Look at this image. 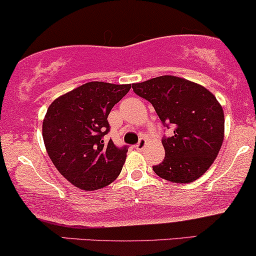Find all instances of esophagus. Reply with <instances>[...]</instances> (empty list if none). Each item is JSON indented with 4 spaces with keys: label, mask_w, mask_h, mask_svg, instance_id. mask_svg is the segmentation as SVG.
<instances>
[{
    "label": "esophagus",
    "mask_w": 256,
    "mask_h": 256,
    "mask_svg": "<svg viewBox=\"0 0 256 256\" xmlns=\"http://www.w3.org/2000/svg\"><path fill=\"white\" fill-rule=\"evenodd\" d=\"M145 146H146V139H145V138H140L139 142L136 144V148H138V150H142V148H145Z\"/></svg>",
    "instance_id": "1"
}]
</instances>
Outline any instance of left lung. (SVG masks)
<instances>
[{"instance_id": "1", "label": "left lung", "mask_w": 256, "mask_h": 256, "mask_svg": "<svg viewBox=\"0 0 256 256\" xmlns=\"http://www.w3.org/2000/svg\"><path fill=\"white\" fill-rule=\"evenodd\" d=\"M139 96L154 105L160 120L173 127L164 138V160L154 166L162 179L175 184L192 182L210 168L225 136L222 106L206 87L178 76L154 77L133 83Z\"/></svg>"}]
</instances>
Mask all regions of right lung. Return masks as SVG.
Returning a JSON list of instances; mask_svg holds the SVG:
<instances>
[{
	"label": "right lung",
	"mask_w": 256,
	"mask_h": 256,
	"mask_svg": "<svg viewBox=\"0 0 256 256\" xmlns=\"http://www.w3.org/2000/svg\"><path fill=\"white\" fill-rule=\"evenodd\" d=\"M132 84L88 82L56 98L42 123L46 150L68 182L94 191L117 179L127 158V148L104 142L108 116Z\"/></svg>",
	"instance_id": "right-lung-1"
}]
</instances>
